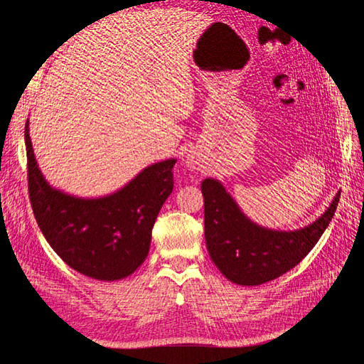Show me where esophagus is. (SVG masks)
I'll return each mask as SVG.
<instances>
[{
	"mask_svg": "<svg viewBox=\"0 0 364 364\" xmlns=\"http://www.w3.org/2000/svg\"><path fill=\"white\" fill-rule=\"evenodd\" d=\"M185 164H186V167L194 171V170H199L200 159H199V156H197L196 151H188V155H186V158H185Z\"/></svg>",
	"mask_w": 364,
	"mask_h": 364,
	"instance_id": "34e87169",
	"label": "esophagus"
}]
</instances>
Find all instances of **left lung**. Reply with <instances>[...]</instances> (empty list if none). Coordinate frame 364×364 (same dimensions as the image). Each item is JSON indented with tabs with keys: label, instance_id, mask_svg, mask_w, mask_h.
I'll return each mask as SVG.
<instances>
[{
	"label": "left lung",
	"instance_id": "8db88e82",
	"mask_svg": "<svg viewBox=\"0 0 364 364\" xmlns=\"http://www.w3.org/2000/svg\"><path fill=\"white\" fill-rule=\"evenodd\" d=\"M205 238L213 262L238 285H259L297 266L318 241L337 209L340 191L316 222L296 230H274L253 223L222 182H202Z\"/></svg>",
	"mask_w": 364,
	"mask_h": 364
}]
</instances>
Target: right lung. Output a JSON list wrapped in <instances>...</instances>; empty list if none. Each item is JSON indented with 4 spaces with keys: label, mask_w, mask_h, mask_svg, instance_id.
<instances>
[{
    "label": "right lung",
    "mask_w": 364,
    "mask_h": 364,
    "mask_svg": "<svg viewBox=\"0 0 364 364\" xmlns=\"http://www.w3.org/2000/svg\"><path fill=\"white\" fill-rule=\"evenodd\" d=\"M27 178L33 214L53 250L79 273L117 281L134 273L149 255L151 229L173 191L176 159L146 167L123 188L94 199L51 186L33 151L26 123Z\"/></svg>",
    "instance_id": "1"
}]
</instances>
